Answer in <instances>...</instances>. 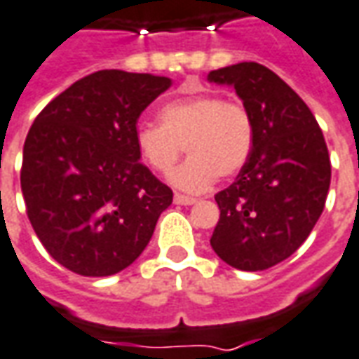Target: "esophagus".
Here are the masks:
<instances>
[{"instance_id":"esophagus-1","label":"esophagus","mask_w":359,"mask_h":359,"mask_svg":"<svg viewBox=\"0 0 359 359\" xmlns=\"http://www.w3.org/2000/svg\"><path fill=\"white\" fill-rule=\"evenodd\" d=\"M174 203H177V205H194V203H197V199H194V197H187V195L175 194L174 195Z\"/></svg>"}]
</instances>
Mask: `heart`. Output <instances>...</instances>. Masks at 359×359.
<instances>
[{"instance_id": "b5f03b06", "label": "heart", "mask_w": 359, "mask_h": 359, "mask_svg": "<svg viewBox=\"0 0 359 359\" xmlns=\"http://www.w3.org/2000/svg\"><path fill=\"white\" fill-rule=\"evenodd\" d=\"M160 123H140L135 147L140 160L154 174L174 170L185 152L187 162L175 170L170 182L189 194L207 191L217 177H232L250 160L256 127L248 107L241 101L205 93L165 103Z\"/></svg>"}]
</instances>
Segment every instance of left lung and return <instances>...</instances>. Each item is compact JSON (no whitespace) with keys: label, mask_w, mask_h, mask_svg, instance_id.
Listing matches in <instances>:
<instances>
[{"label":"left lung","mask_w":359,"mask_h":359,"mask_svg":"<svg viewBox=\"0 0 359 359\" xmlns=\"http://www.w3.org/2000/svg\"><path fill=\"white\" fill-rule=\"evenodd\" d=\"M232 86L254 117L256 142L236 182L215 195L212 250L229 266L262 271L287 259L323 215L330 158L307 103L258 62L209 72Z\"/></svg>","instance_id":"1"}]
</instances>
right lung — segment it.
<instances>
[{"mask_svg": "<svg viewBox=\"0 0 359 359\" xmlns=\"http://www.w3.org/2000/svg\"><path fill=\"white\" fill-rule=\"evenodd\" d=\"M172 86L165 76L100 70L72 83L27 135L21 191L39 241L86 278L128 268L174 194L140 164V113Z\"/></svg>", "mask_w": 359, "mask_h": 359, "instance_id": "1", "label": "right lung"}]
</instances>
